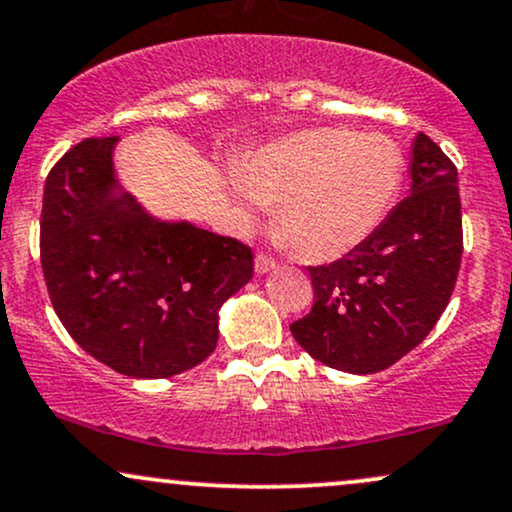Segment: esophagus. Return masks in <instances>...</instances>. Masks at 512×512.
Listing matches in <instances>:
<instances>
[{
  "label": "esophagus",
  "instance_id": "obj_1",
  "mask_svg": "<svg viewBox=\"0 0 512 512\" xmlns=\"http://www.w3.org/2000/svg\"><path fill=\"white\" fill-rule=\"evenodd\" d=\"M276 262L272 255H267V252H257V257H255V269H257V274H267V272H272V269H276Z\"/></svg>",
  "mask_w": 512,
  "mask_h": 512
}]
</instances>
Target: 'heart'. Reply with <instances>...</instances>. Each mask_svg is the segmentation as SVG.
Here are the masks:
<instances>
[{"label":"heart","instance_id":"obj_1","mask_svg":"<svg viewBox=\"0 0 512 512\" xmlns=\"http://www.w3.org/2000/svg\"><path fill=\"white\" fill-rule=\"evenodd\" d=\"M405 157L384 133L315 126L264 145L243 171V200L279 205L276 231L305 262H334L360 248L389 217Z\"/></svg>","mask_w":512,"mask_h":512}]
</instances>
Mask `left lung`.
<instances>
[{"instance_id": "obj_1", "label": "left lung", "mask_w": 512, "mask_h": 512, "mask_svg": "<svg viewBox=\"0 0 512 512\" xmlns=\"http://www.w3.org/2000/svg\"><path fill=\"white\" fill-rule=\"evenodd\" d=\"M410 176V195L360 248L307 267L315 305L291 324V334L315 360L341 372H381L420 346L458 281V169L429 135L417 133Z\"/></svg>"}]
</instances>
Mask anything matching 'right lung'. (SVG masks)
Here are the masks:
<instances>
[{
  "instance_id": "right-lung-1",
  "label": "right lung",
  "mask_w": 512,
  "mask_h": 512,
  "mask_svg": "<svg viewBox=\"0 0 512 512\" xmlns=\"http://www.w3.org/2000/svg\"><path fill=\"white\" fill-rule=\"evenodd\" d=\"M116 140H80L47 174L42 274L85 353L126 377H174L212 355L219 307L252 279V250L186 221H155L128 193L116 197Z\"/></svg>"
}]
</instances>
